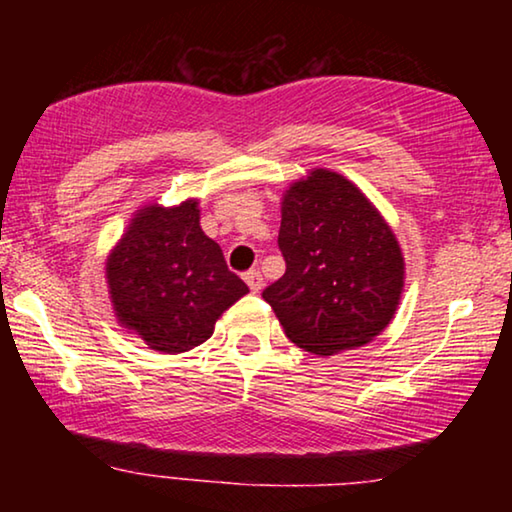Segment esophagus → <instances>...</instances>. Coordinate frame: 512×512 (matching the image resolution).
<instances>
[{
	"label": "esophagus",
	"instance_id": "esophagus-1",
	"mask_svg": "<svg viewBox=\"0 0 512 512\" xmlns=\"http://www.w3.org/2000/svg\"><path fill=\"white\" fill-rule=\"evenodd\" d=\"M244 282H247V286L254 293H258L263 289V275L258 270H249V272H244Z\"/></svg>",
	"mask_w": 512,
	"mask_h": 512
}]
</instances>
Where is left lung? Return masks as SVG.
<instances>
[{
    "mask_svg": "<svg viewBox=\"0 0 512 512\" xmlns=\"http://www.w3.org/2000/svg\"><path fill=\"white\" fill-rule=\"evenodd\" d=\"M277 244L286 272L263 298L293 345L331 356L368 345L394 319L405 279L401 247L342 174L319 167L289 186Z\"/></svg>",
    "mask_w": 512,
    "mask_h": 512,
    "instance_id": "obj_1",
    "label": "left lung"
}]
</instances>
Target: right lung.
Wrapping results in <instances>:
<instances>
[{
  "label": "right lung",
  "mask_w": 512,
  "mask_h": 512,
  "mask_svg": "<svg viewBox=\"0 0 512 512\" xmlns=\"http://www.w3.org/2000/svg\"><path fill=\"white\" fill-rule=\"evenodd\" d=\"M107 284L118 324L165 354L202 345L216 319L249 293L202 233L198 200L137 209L107 258Z\"/></svg>",
  "instance_id": "1"
}]
</instances>
